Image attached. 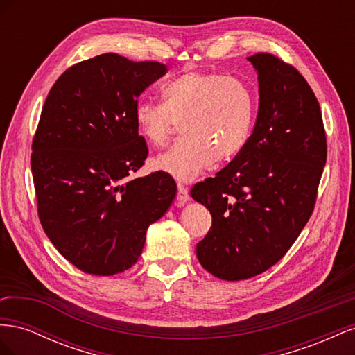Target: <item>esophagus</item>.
Instances as JSON below:
<instances>
[{"label": "esophagus", "mask_w": 355, "mask_h": 355, "mask_svg": "<svg viewBox=\"0 0 355 355\" xmlns=\"http://www.w3.org/2000/svg\"><path fill=\"white\" fill-rule=\"evenodd\" d=\"M189 191L185 185L182 184H178V196H176V200L179 204H185L187 201H189Z\"/></svg>", "instance_id": "34e87169"}]
</instances>
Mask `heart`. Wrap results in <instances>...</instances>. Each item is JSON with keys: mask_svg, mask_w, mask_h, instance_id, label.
<instances>
[{"mask_svg": "<svg viewBox=\"0 0 355 355\" xmlns=\"http://www.w3.org/2000/svg\"><path fill=\"white\" fill-rule=\"evenodd\" d=\"M163 102L139 101L135 121L153 146H164L182 121L185 136L154 166L179 180H192L213 166L230 159L249 139L254 98L237 78L222 72L188 71L171 78L161 90Z\"/></svg>", "mask_w": 355, "mask_h": 355, "instance_id": "obj_1", "label": "heart"}]
</instances>
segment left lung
<instances>
[{
  "mask_svg": "<svg viewBox=\"0 0 355 355\" xmlns=\"http://www.w3.org/2000/svg\"><path fill=\"white\" fill-rule=\"evenodd\" d=\"M247 59L259 80L253 133L227 167L191 189L211 214L197 257L227 282L259 275L287 253L314 211L327 158L320 105L302 73L271 53Z\"/></svg>",
  "mask_w": 355,
  "mask_h": 355,
  "instance_id": "8db88e82",
  "label": "left lung"
}]
</instances>
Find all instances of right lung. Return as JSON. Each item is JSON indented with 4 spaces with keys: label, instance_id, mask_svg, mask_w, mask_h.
Masks as SVG:
<instances>
[{
    "label": "right lung",
    "instance_id": "right-lung-1",
    "mask_svg": "<svg viewBox=\"0 0 355 355\" xmlns=\"http://www.w3.org/2000/svg\"><path fill=\"white\" fill-rule=\"evenodd\" d=\"M166 72L159 62L105 53L68 68L42 106L31 154L38 218L83 272L132 268L148 227L176 196L166 171L132 178L148 157L135 121L137 98Z\"/></svg>",
    "mask_w": 355,
    "mask_h": 355
}]
</instances>
